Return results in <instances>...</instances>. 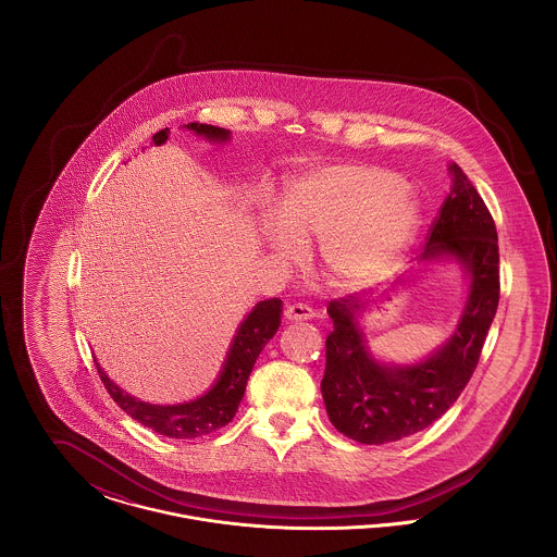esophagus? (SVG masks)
<instances>
[{
	"mask_svg": "<svg viewBox=\"0 0 557 557\" xmlns=\"http://www.w3.org/2000/svg\"><path fill=\"white\" fill-rule=\"evenodd\" d=\"M284 315H286L288 321H309V319L315 318L313 309L307 307V305H302V302H294L290 307H286Z\"/></svg>",
	"mask_w": 557,
	"mask_h": 557,
	"instance_id": "34e87169",
	"label": "esophagus"
}]
</instances>
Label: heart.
Returning a JSON list of instances; mask_svg holds the SVG:
<instances>
[{
  "label": "heart",
  "mask_w": 557,
  "mask_h": 557,
  "mask_svg": "<svg viewBox=\"0 0 557 557\" xmlns=\"http://www.w3.org/2000/svg\"><path fill=\"white\" fill-rule=\"evenodd\" d=\"M269 236L282 259L323 239V261L343 277H366L393 265L420 227V207L397 173L338 164L298 177L273 216ZM376 242L373 243L372 239Z\"/></svg>",
  "instance_id": "heart-1"
}]
</instances>
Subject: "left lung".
I'll return each instance as SVG.
<instances>
[{"label":"left lung","mask_w":557,"mask_h":557,"mask_svg":"<svg viewBox=\"0 0 557 557\" xmlns=\"http://www.w3.org/2000/svg\"><path fill=\"white\" fill-rule=\"evenodd\" d=\"M453 187L430 225L422 263L453 259L466 269L470 292L449 341L413 366L382 363L370 352L355 296L327 305L334 330L325 338L321 395L330 422L361 445H384L436 422L476 370L499 305V242L484 200L453 162ZM403 284V280H398Z\"/></svg>","instance_id":"left-lung-1"}]
</instances>
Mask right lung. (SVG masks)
I'll return each instance as SVG.
<instances>
[{
    "label": "right lung",
    "mask_w": 557,
    "mask_h": 557,
    "mask_svg": "<svg viewBox=\"0 0 557 557\" xmlns=\"http://www.w3.org/2000/svg\"><path fill=\"white\" fill-rule=\"evenodd\" d=\"M187 132L207 137L209 141L225 144L232 133L221 127H212L205 123H187ZM169 129H162L152 137V141L160 146L169 139ZM282 323V300L269 298L255 305V309L239 323L238 332L227 350L223 370L219 373L216 382L202 397L194 398L189 403L180 405H150L139 398L132 397L129 393L121 391L104 370L96 363L100 380L107 386L108 395L112 400L139 424L159 432L169 438H196L211 434L214 430L230 424L238 411L239 400L244 397L248 375L255 368L263 346L273 338Z\"/></svg>",
    "instance_id": "add662e5"
}]
</instances>
